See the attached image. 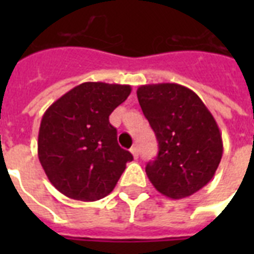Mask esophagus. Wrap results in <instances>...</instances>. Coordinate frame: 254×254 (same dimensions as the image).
I'll list each match as a JSON object with an SVG mask.
<instances>
[{
  "label": "esophagus",
  "instance_id": "1",
  "mask_svg": "<svg viewBox=\"0 0 254 254\" xmlns=\"http://www.w3.org/2000/svg\"><path fill=\"white\" fill-rule=\"evenodd\" d=\"M130 153H131V154H133V157H134L135 159L138 158V154H139V153H138V147H137V146L131 147Z\"/></svg>",
  "mask_w": 254,
  "mask_h": 254
}]
</instances>
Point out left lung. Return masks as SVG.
<instances>
[{
  "instance_id": "8db88e82",
  "label": "left lung",
  "mask_w": 254,
  "mask_h": 254,
  "mask_svg": "<svg viewBox=\"0 0 254 254\" xmlns=\"http://www.w3.org/2000/svg\"><path fill=\"white\" fill-rule=\"evenodd\" d=\"M137 97L158 141L146 165L155 190L170 199L192 195L213 178L223 155L216 121L193 91L175 83L141 85Z\"/></svg>"
}]
</instances>
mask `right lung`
<instances>
[{
  "label": "right lung",
  "instance_id": "add662e5",
  "mask_svg": "<svg viewBox=\"0 0 254 254\" xmlns=\"http://www.w3.org/2000/svg\"><path fill=\"white\" fill-rule=\"evenodd\" d=\"M130 92V85L87 81L45 112L38 157L59 192L75 200L95 201L113 191L133 155L120 147L109 116Z\"/></svg>",
  "mask_w": 254,
  "mask_h": 254
}]
</instances>
